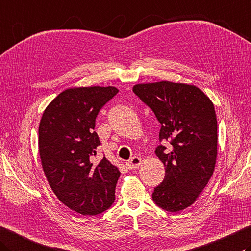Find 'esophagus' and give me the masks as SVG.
<instances>
[{"label":"esophagus","instance_id":"esophagus-1","mask_svg":"<svg viewBox=\"0 0 251 251\" xmlns=\"http://www.w3.org/2000/svg\"><path fill=\"white\" fill-rule=\"evenodd\" d=\"M127 168L129 170H135V169H138L139 166L141 165V159L138 158V156H134L131 160H129L128 162L126 163Z\"/></svg>","mask_w":251,"mask_h":251}]
</instances>
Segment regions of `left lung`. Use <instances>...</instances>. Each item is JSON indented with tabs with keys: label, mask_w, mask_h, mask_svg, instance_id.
Returning a JSON list of instances; mask_svg holds the SVG:
<instances>
[{
	"label": "left lung",
	"mask_w": 251,
	"mask_h": 251,
	"mask_svg": "<svg viewBox=\"0 0 251 251\" xmlns=\"http://www.w3.org/2000/svg\"><path fill=\"white\" fill-rule=\"evenodd\" d=\"M137 96L160 122V140H169L155 154L165 176L152 199L160 208L178 212L190 207L212 176L218 156V123L212 101L198 87L171 81L138 83Z\"/></svg>",
	"instance_id": "8db88e82"
}]
</instances>
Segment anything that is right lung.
<instances>
[{
    "mask_svg": "<svg viewBox=\"0 0 251 251\" xmlns=\"http://www.w3.org/2000/svg\"><path fill=\"white\" fill-rule=\"evenodd\" d=\"M119 92L115 87H75L61 92L39 124V154L53 193L82 215H97L115 199L120 170L105 156L93 163L101 145L96 117Z\"/></svg>",
    "mask_w": 251,
    "mask_h": 251,
    "instance_id": "obj_1",
    "label": "right lung"
}]
</instances>
